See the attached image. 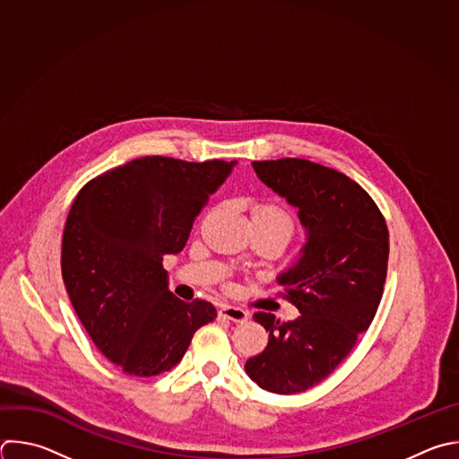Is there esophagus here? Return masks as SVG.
<instances>
[{
    "label": "esophagus",
    "mask_w": 459,
    "mask_h": 459,
    "mask_svg": "<svg viewBox=\"0 0 459 459\" xmlns=\"http://www.w3.org/2000/svg\"><path fill=\"white\" fill-rule=\"evenodd\" d=\"M220 316L223 319H229L232 323H247L248 321V314L241 308H234V307H223L220 310Z\"/></svg>",
    "instance_id": "1"
}]
</instances>
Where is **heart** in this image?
Returning a JSON list of instances; mask_svg holds the SVG:
<instances>
[{
	"label": "heart",
	"mask_w": 459,
	"mask_h": 459,
	"mask_svg": "<svg viewBox=\"0 0 459 459\" xmlns=\"http://www.w3.org/2000/svg\"><path fill=\"white\" fill-rule=\"evenodd\" d=\"M254 223H268V225H273L277 229H281L288 238L291 236L293 232V221L291 218L277 205H261L254 211V218H252Z\"/></svg>",
	"instance_id": "b5f03b06"
}]
</instances>
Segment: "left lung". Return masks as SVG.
<instances>
[{"label":"left lung","instance_id":"obj_1","mask_svg":"<svg viewBox=\"0 0 459 459\" xmlns=\"http://www.w3.org/2000/svg\"><path fill=\"white\" fill-rule=\"evenodd\" d=\"M252 168L297 209L307 243L277 275L300 316L282 323L273 314H254L268 344L245 371L264 391L293 394L323 382L369 328L384 293L389 232L371 196L335 169L304 159Z\"/></svg>","mask_w":459,"mask_h":459}]
</instances>
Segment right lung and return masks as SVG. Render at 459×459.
Returning a JSON list of instances; mask_svg holds the SVG:
<instances>
[{"label": "right lung", "instance_id": "obj_1", "mask_svg": "<svg viewBox=\"0 0 459 459\" xmlns=\"http://www.w3.org/2000/svg\"><path fill=\"white\" fill-rule=\"evenodd\" d=\"M236 164L143 157L93 178L74 200L61 250L65 286L95 346L124 373L169 371L196 330L216 319L211 302L169 291L162 263L182 252Z\"/></svg>", "mask_w": 459, "mask_h": 459}]
</instances>
